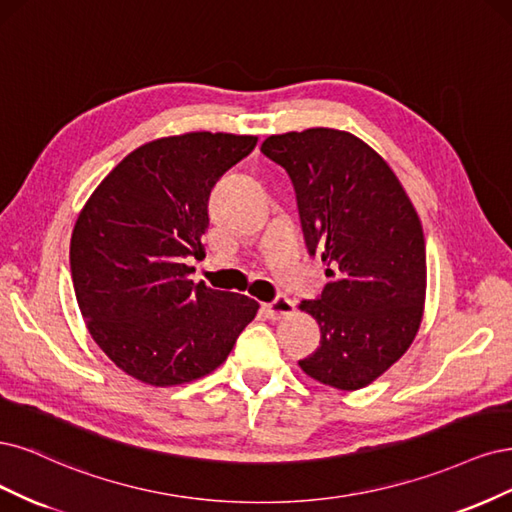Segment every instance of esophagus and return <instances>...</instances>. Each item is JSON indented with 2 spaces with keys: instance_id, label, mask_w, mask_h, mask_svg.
Masks as SVG:
<instances>
[{
  "instance_id": "34e87169",
  "label": "esophagus",
  "mask_w": 512,
  "mask_h": 512,
  "mask_svg": "<svg viewBox=\"0 0 512 512\" xmlns=\"http://www.w3.org/2000/svg\"><path fill=\"white\" fill-rule=\"evenodd\" d=\"M263 310H266V315H268L270 319L278 321V319H283V317L291 315V312L295 310V304H293V300H289V298H278V300H274V302H270V304H263Z\"/></svg>"
}]
</instances>
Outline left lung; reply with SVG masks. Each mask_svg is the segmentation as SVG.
Masks as SVG:
<instances>
[{
  "mask_svg": "<svg viewBox=\"0 0 512 512\" xmlns=\"http://www.w3.org/2000/svg\"><path fill=\"white\" fill-rule=\"evenodd\" d=\"M261 153L291 176L308 251L329 266L321 298L300 304L321 327V346L300 368L334 389H364L421 327L427 266L419 214L387 161L351 131H287L263 140Z\"/></svg>",
  "mask_w": 512,
  "mask_h": 512,
  "instance_id": "obj_1",
  "label": "left lung"
}]
</instances>
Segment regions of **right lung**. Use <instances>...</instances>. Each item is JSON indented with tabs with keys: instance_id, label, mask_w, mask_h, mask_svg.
<instances>
[{
	"instance_id": "right-lung-1",
	"label": "right lung",
	"mask_w": 512,
	"mask_h": 512,
	"mask_svg": "<svg viewBox=\"0 0 512 512\" xmlns=\"http://www.w3.org/2000/svg\"><path fill=\"white\" fill-rule=\"evenodd\" d=\"M257 136L189 134L131 151L82 206L70 268L91 338L136 381L176 387L217 370L259 304L193 283L206 257L208 197Z\"/></svg>"
}]
</instances>
